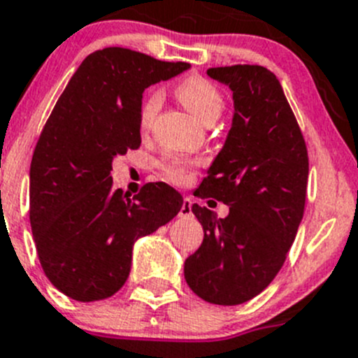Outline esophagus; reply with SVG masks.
I'll list each match as a JSON object with an SVG mask.
<instances>
[{"instance_id":"34e87169","label":"esophagus","mask_w":358,"mask_h":358,"mask_svg":"<svg viewBox=\"0 0 358 358\" xmlns=\"http://www.w3.org/2000/svg\"><path fill=\"white\" fill-rule=\"evenodd\" d=\"M190 215H192V199L185 197L182 208H180V217H190Z\"/></svg>"}]
</instances>
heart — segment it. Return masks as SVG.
Returning a JSON list of instances; mask_svg holds the SVG:
<instances>
[{"label":"heart","instance_id":"1","mask_svg":"<svg viewBox=\"0 0 358 358\" xmlns=\"http://www.w3.org/2000/svg\"><path fill=\"white\" fill-rule=\"evenodd\" d=\"M176 96L201 124L211 119L217 120L224 108V99L217 91V87L199 76H190V78L180 82L176 87ZM159 106H161V92L152 91L141 105L140 124L143 129L152 126ZM164 173L171 182L183 183L189 178V164L183 161H176V159H169L164 162Z\"/></svg>","mask_w":358,"mask_h":358}]
</instances>
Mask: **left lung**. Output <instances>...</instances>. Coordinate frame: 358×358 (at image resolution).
<instances>
[{"mask_svg":"<svg viewBox=\"0 0 358 358\" xmlns=\"http://www.w3.org/2000/svg\"><path fill=\"white\" fill-rule=\"evenodd\" d=\"M232 91L231 129L208 168L199 197L229 206L225 218L194 204L204 239L183 275L196 296L236 306L275 280L304 213L308 150L278 78L262 66L210 68Z\"/></svg>","mask_w":358,"mask_h":358,"instance_id":"obj_1","label":"left lung"}]
</instances>
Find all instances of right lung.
I'll list each match as a JSON object with an SVG mask.
<instances>
[{"label": "right lung", "instance_id": "add662e5", "mask_svg": "<svg viewBox=\"0 0 358 358\" xmlns=\"http://www.w3.org/2000/svg\"><path fill=\"white\" fill-rule=\"evenodd\" d=\"M190 64L129 48L92 52L55 103L29 169V220L52 285L80 303L122 289L134 243L178 215L183 197L168 183H147L133 199L113 189V161L138 148L147 87Z\"/></svg>", "mask_w": 358, "mask_h": 358}]
</instances>
